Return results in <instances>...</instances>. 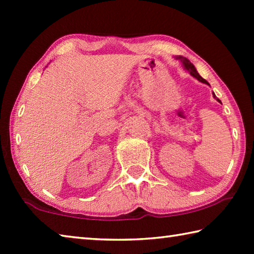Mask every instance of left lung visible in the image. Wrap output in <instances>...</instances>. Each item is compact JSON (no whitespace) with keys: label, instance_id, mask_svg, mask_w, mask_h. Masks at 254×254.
<instances>
[{"label":"left lung","instance_id":"left-lung-1","mask_svg":"<svg viewBox=\"0 0 254 254\" xmlns=\"http://www.w3.org/2000/svg\"><path fill=\"white\" fill-rule=\"evenodd\" d=\"M177 59H180V62L183 63V66H184V69H186L189 74H190L192 77H195V78H197L198 79L199 81H201V83H204V84H207L208 85V83H207V80H205L203 77H201L198 72H197V70H196V68H195V66L192 65V64L189 62V60L187 59V58H185V57H182V56H179V57H177ZM213 96H214V98H216V101H218L221 103V101L218 100V98L215 96V94L213 93Z\"/></svg>","mask_w":254,"mask_h":254}]
</instances>
